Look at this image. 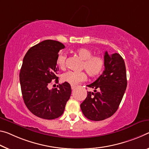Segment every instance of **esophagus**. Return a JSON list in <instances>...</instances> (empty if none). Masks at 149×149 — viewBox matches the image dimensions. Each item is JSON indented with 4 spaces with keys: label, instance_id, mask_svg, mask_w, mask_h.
<instances>
[{
    "label": "esophagus",
    "instance_id": "esophagus-1",
    "mask_svg": "<svg viewBox=\"0 0 149 149\" xmlns=\"http://www.w3.org/2000/svg\"><path fill=\"white\" fill-rule=\"evenodd\" d=\"M76 88V86H72V90H74V89Z\"/></svg>",
    "mask_w": 149,
    "mask_h": 149
}]
</instances>
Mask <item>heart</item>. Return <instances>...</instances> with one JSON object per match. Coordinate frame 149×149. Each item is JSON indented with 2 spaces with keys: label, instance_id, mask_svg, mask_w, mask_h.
<instances>
[{
  "label": "heart",
  "instance_id": "1",
  "mask_svg": "<svg viewBox=\"0 0 149 149\" xmlns=\"http://www.w3.org/2000/svg\"><path fill=\"white\" fill-rule=\"evenodd\" d=\"M75 53L84 60L82 68L86 70L89 75L94 77L102 72L105 67V60L102 56H93V52L90 49L86 48H78L75 50ZM66 57V54L63 53H60L58 56L57 64L61 69L65 68ZM62 79L72 86H76L80 82L85 81L87 79V75L84 72L69 71L62 75Z\"/></svg>",
  "mask_w": 149,
  "mask_h": 149
}]
</instances>
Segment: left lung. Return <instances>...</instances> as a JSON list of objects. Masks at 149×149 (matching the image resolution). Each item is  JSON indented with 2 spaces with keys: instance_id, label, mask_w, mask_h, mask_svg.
Listing matches in <instances>:
<instances>
[{
  "instance_id": "1",
  "label": "left lung",
  "mask_w": 149,
  "mask_h": 149,
  "mask_svg": "<svg viewBox=\"0 0 149 149\" xmlns=\"http://www.w3.org/2000/svg\"><path fill=\"white\" fill-rule=\"evenodd\" d=\"M105 70L98 79L87 87L95 89L87 91L80 107L85 117L91 121H102L117 111L126 90L127 81L124 60L117 53L104 55Z\"/></svg>"
}]
</instances>
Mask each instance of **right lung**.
Returning a JSON list of instances; mask_svg holds the SVG:
<instances>
[{
    "label": "right lung",
    "mask_w": 149,
    "mask_h": 149,
    "mask_svg": "<svg viewBox=\"0 0 149 149\" xmlns=\"http://www.w3.org/2000/svg\"><path fill=\"white\" fill-rule=\"evenodd\" d=\"M64 48L60 42L46 40L30 48L23 59L19 77L24 102L42 119L60 117L70 97L72 89L67 82L59 84L58 88H48L52 81H58V52Z\"/></svg>",
    "instance_id": "right-lung-1"
}]
</instances>
